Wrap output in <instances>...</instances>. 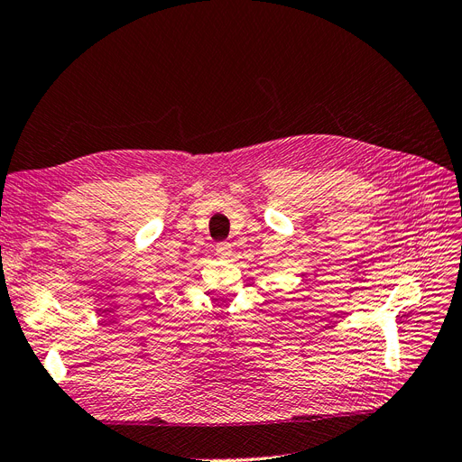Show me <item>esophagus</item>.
Wrapping results in <instances>:
<instances>
[{
	"label": "esophagus",
	"instance_id": "esophagus-1",
	"mask_svg": "<svg viewBox=\"0 0 462 462\" xmlns=\"http://www.w3.org/2000/svg\"><path fill=\"white\" fill-rule=\"evenodd\" d=\"M230 249H232V247H230L228 242H220V244H217V249H215V251H217L218 257H228V255H230Z\"/></svg>",
	"mask_w": 462,
	"mask_h": 462
}]
</instances>
